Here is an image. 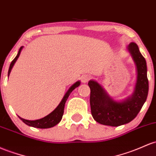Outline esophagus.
<instances>
[{
  "instance_id": "esophagus-1",
  "label": "esophagus",
  "mask_w": 156,
  "mask_h": 156,
  "mask_svg": "<svg viewBox=\"0 0 156 156\" xmlns=\"http://www.w3.org/2000/svg\"><path fill=\"white\" fill-rule=\"evenodd\" d=\"M90 80V77L88 76V75H83V76L81 77V81L83 83H87Z\"/></svg>"
}]
</instances>
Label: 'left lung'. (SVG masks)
Returning a JSON list of instances; mask_svg holds the SVG:
<instances>
[{
    "instance_id": "1",
    "label": "left lung",
    "mask_w": 156,
    "mask_h": 156,
    "mask_svg": "<svg viewBox=\"0 0 156 156\" xmlns=\"http://www.w3.org/2000/svg\"><path fill=\"white\" fill-rule=\"evenodd\" d=\"M128 50L133 56L137 68V81L132 96L123 101H115L97 82L90 81L88 83L90 88L91 113L99 124L112 126L127 124L136 117L147 100L149 82L146 60L136 43H130Z\"/></svg>"
}]
</instances>
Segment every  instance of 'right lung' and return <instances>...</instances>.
Segmentation results:
<instances>
[{
	"instance_id": "1",
	"label": "right lung",
	"mask_w": 156,
	"mask_h": 156,
	"mask_svg": "<svg viewBox=\"0 0 156 156\" xmlns=\"http://www.w3.org/2000/svg\"><path fill=\"white\" fill-rule=\"evenodd\" d=\"M22 48L23 47H21L20 48L19 51H18V55H16V57L13 59V61H12L11 64H10L9 66V72H8V75H9L10 72H11L12 68V66H14L15 61H17V59L18 58L20 55V51H21ZM80 81H77L76 83H74L70 88L68 90V91L66 92V93L65 94L64 97L63 98L62 101H61V103L59 104V105L56 107L54 111H52L50 114H49L48 115L45 116L43 119H38V120H35V121H30V120H26L22 119V118H20V119L23 121V123H25L27 125L30 126H33V127H36V128H40V129H47V128H51L52 126H55L56 124H58L60 121H61L62 119V116L63 114H64V106H65V103H66V100H67L68 97L69 96L70 93L75 90L76 87H78L80 85Z\"/></svg>"
}]
</instances>
